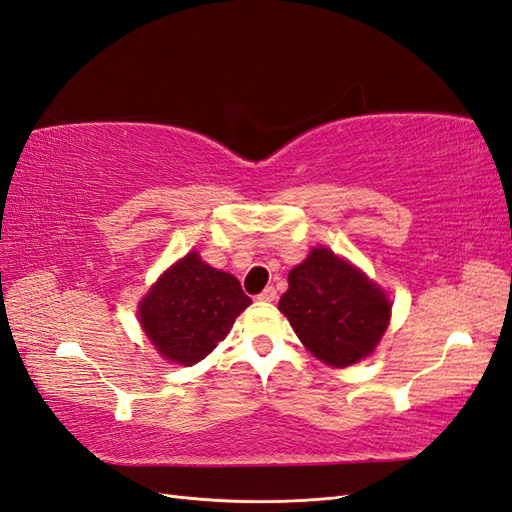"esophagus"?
Instances as JSON below:
<instances>
[{
  "instance_id": "34e87169",
  "label": "esophagus",
  "mask_w": 512,
  "mask_h": 512,
  "mask_svg": "<svg viewBox=\"0 0 512 512\" xmlns=\"http://www.w3.org/2000/svg\"><path fill=\"white\" fill-rule=\"evenodd\" d=\"M257 298L264 300V303H272V300H277V290H274V287H266Z\"/></svg>"
}]
</instances>
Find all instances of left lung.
Listing matches in <instances>:
<instances>
[{"instance_id": "8db88e82", "label": "left lung", "mask_w": 512, "mask_h": 512, "mask_svg": "<svg viewBox=\"0 0 512 512\" xmlns=\"http://www.w3.org/2000/svg\"><path fill=\"white\" fill-rule=\"evenodd\" d=\"M287 283L279 309L320 361L346 368L368 357L381 342L391 303L363 272L329 248H313Z\"/></svg>"}]
</instances>
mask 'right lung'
<instances>
[{
    "label": "right lung",
    "mask_w": 512,
    "mask_h": 512,
    "mask_svg": "<svg viewBox=\"0 0 512 512\" xmlns=\"http://www.w3.org/2000/svg\"><path fill=\"white\" fill-rule=\"evenodd\" d=\"M251 305L240 281L188 253L140 303V324L160 355L179 365L205 359Z\"/></svg>",
    "instance_id": "1"
}]
</instances>
